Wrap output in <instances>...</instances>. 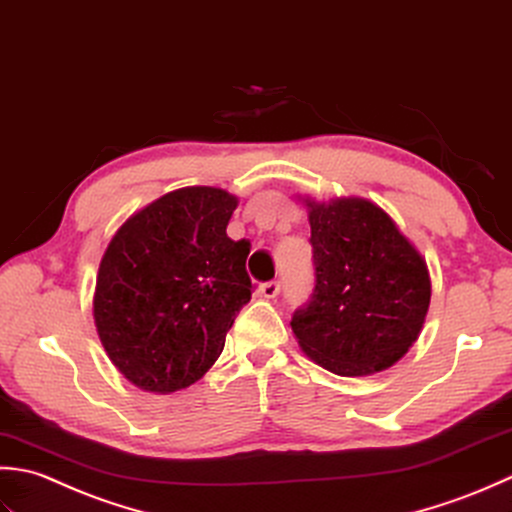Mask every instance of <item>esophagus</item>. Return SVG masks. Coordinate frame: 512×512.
I'll use <instances>...</instances> for the list:
<instances>
[{
  "instance_id": "1",
  "label": "esophagus",
  "mask_w": 512,
  "mask_h": 512,
  "mask_svg": "<svg viewBox=\"0 0 512 512\" xmlns=\"http://www.w3.org/2000/svg\"><path fill=\"white\" fill-rule=\"evenodd\" d=\"M278 291H280V283H276V280H269V283H263V285L258 287V294L263 296V298H267V300L276 298Z\"/></svg>"
}]
</instances>
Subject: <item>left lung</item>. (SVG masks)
Segmentation results:
<instances>
[{"instance_id":"8db88e82","label":"left lung","mask_w":512,"mask_h":512,"mask_svg":"<svg viewBox=\"0 0 512 512\" xmlns=\"http://www.w3.org/2000/svg\"><path fill=\"white\" fill-rule=\"evenodd\" d=\"M302 201L309 212L316 287L291 318L300 349L344 378L393 367L420 336L431 305L426 260L367 198Z\"/></svg>"}]
</instances>
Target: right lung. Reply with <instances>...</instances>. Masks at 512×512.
Segmentation results:
<instances>
[{
    "label": "right lung",
    "mask_w": 512,
    "mask_h": 512,
    "mask_svg": "<svg viewBox=\"0 0 512 512\" xmlns=\"http://www.w3.org/2000/svg\"><path fill=\"white\" fill-rule=\"evenodd\" d=\"M236 205L221 187H181L112 236L92 316L108 358L134 387L174 393L221 356L236 314L252 298L249 243L227 236Z\"/></svg>",
    "instance_id": "obj_1"
}]
</instances>
